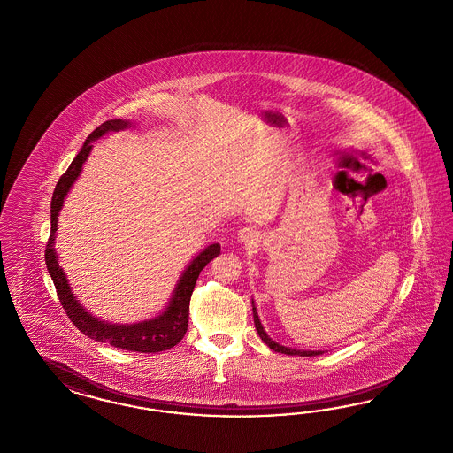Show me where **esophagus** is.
<instances>
[{
	"label": "esophagus",
	"instance_id": "obj_1",
	"mask_svg": "<svg viewBox=\"0 0 453 453\" xmlns=\"http://www.w3.org/2000/svg\"><path fill=\"white\" fill-rule=\"evenodd\" d=\"M237 241L242 244H256L259 241V235L252 227H242L237 233Z\"/></svg>",
	"mask_w": 453,
	"mask_h": 453
}]
</instances>
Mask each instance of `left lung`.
Instances as JSON below:
<instances>
[{
    "instance_id": "8db88e82",
    "label": "left lung",
    "mask_w": 453,
    "mask_h": 453,
    "mask_svg": "<svg viewBox=\"0 0 453 453\" xmlns=\"http://www.w3.org/2000/svg\"><path fill=\"white\" fill-rule=\"evenodd\" d=\"M252 316H254V325H256V329H257V334L261 336V340L265 342L273 351H278V353H284V355H291V357H318V355H323L325 351H321V349H318V351H311V349H295V348H289V346H282V344L276 343V342H273L269 336H267V333H265V328H263V325H261V319H259V316H257V311H256V306H254V301H252Z\"/></svg>"
}]
</instances>
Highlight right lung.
Masks as SVG:
<instances>
[{"label":"right lung","mask_w":453,"mask_h":453,"mask_svg":"<svg viewBox=\"0 0 453 453\" xmlns=\"http://www.w3.org/2000/svg\"><path fill=\"white\" fill-rule=\"evenodd\" d=\"M130 120H107L95 128L94 132L87 137L83 147L80 149L79 156L73 158L70 167L57 182V188L51 197V233L45 250V261H47L48 273L57 288V295L60 297L63 310L66 316L72 319V323L88 338H92L98 343H109L120 349L137 351V353H158L165 351L172 346L180 343L184 338L188 325V303L194 291L196 281L205 265H209L214 257L220 254L219 244H211L205 250H201L184 269L182 276L175 284V289L172 293L171 301L167 308L156 318L132 323V325H111L105 323L87 311L79 299L73 296L72 288L65 276L62 265H58L57 250H55V237L58 227V214L62 211L63 203L66 194L70 192L75 180L79 179L80 172L83 169V164L92 152V142L98 141L100 137L107 135L110 132H120L132 127Z\"/></svg>","instance_id":"1"}]
</instances>
